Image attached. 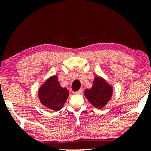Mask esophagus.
<instances>
[{"instance_id": "34e87169", "label": "esophagus", "mask_w": 151, "mask_h": 151, "mask_svg": "<svg viewBox=\"0 0 151 151\" xmlns=\"http://www.w3.org/2000/svg\"><path fill=\"white\" fill-rule=\"evenodd\" d=\"M82 91H83V89H82V88H80L79 91H78L75 92V93H75V94H81L82 93Z\"/></svg>"}]
</instances>
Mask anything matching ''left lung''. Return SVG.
Masks as SVG:
<instances>
[{
    "label": "left lung",
    "instance_id": "obj_1",
    "mask_svg": "<svg viewBox=\"0 0 151 151\" xmlns=\"http://www.w3.org/2000/svg\"><path fill=\"white\" fill-rule=\"evenodd\" d=\"M113 88L102 76H95L93 86L86 88L84 96L95 108L101 109L106 106L111 99Z\"/></svg>",
    "mask_w": 151,
    "mask_h": 151
}]
</instances>
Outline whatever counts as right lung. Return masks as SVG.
<instances>
[{
	"label": "right lung",
	"mask_w": 151,
	"mask_h": 151,
	"mask_svg": "<svg viewBox=\"0 0 151 151\" xmlns=\"http://www.w3.org/2000/svg\"><path fill=\"white\" fill-rule=\"evenodd\" d=\"M69 94V90L62 87L60 84L56 75L47 78L38 91L41 104L54 111H58L63 108Z\"/></svg>",
	"instance_id": "add662e5"
}]
</instances>
